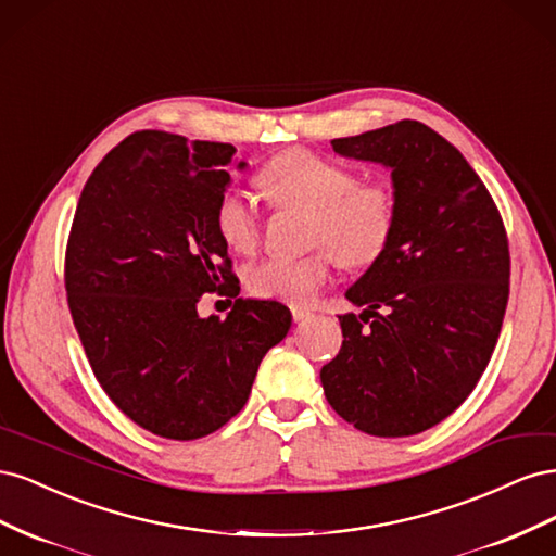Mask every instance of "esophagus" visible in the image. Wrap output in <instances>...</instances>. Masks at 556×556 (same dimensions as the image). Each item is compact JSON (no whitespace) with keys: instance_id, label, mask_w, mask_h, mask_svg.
I'll use <instances>...</instances> for the list:
<instances>
[{"instance_id":"34e87169","label":"esophagus","mask_w":556,"mask_h":556,"mask_svg":"<svg viewBox=\"0 0 556 556\" xmlns=\"http://www.w3.org/2000/svg\"><path fill=\"white\" fill-rule=\"evenodd\" d=\"M292 317H294V323H306V319L311 317V311L308 308H301V306H294L292 308Z\"/></svg>"}]
</instances>
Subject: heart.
<instances>
[{"instance_id":"heart-1","label":"heart","mask_w":556,"mask_h":556,"mask_svg":"<svg viewBox=\"0 0 556 556\" xmlns=\"http://www.w3.org/2000/svg\"><path fill=\"white\" fill-rule=\"evenodd\" d=\"M260 180L274 206L308 213L299 257H268L250 266L248 288L262 299L306 306L331 278L333 251L348 268L374 266L396 231V197L384 182H359L355 169L308 148H290L268 162ZM215 229L233 252L255 250L262 239L257 201L241 188H227L215 204ZM326 248L323 249L321 245Z\"/></svg>"}]
</instances>
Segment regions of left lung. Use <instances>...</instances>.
<instances>
[{
	"label": "left lung",
	"mask_w": 556,
	"mask_h": 556,
	"mask_svg": "<svg viewBox=\"0 0 556 556\" xmlns=\"http://www.w3.org/2000/svg\"><path fill=\"white\" fill-rule=\"evenodd\" d=\"M331 146L390 166L396 231L348 290L366 311L339 315L343 345L319 380L345 422L401 439L443 422L490 364L510 294L508 233L473 166L422 123Z\"/></svg>",
	"instance_id": "1"
}]
</instances>
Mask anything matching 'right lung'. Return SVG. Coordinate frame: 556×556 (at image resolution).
I'll list each match as a JSON object with an SVG mask.
<instances>
[{"instance_id": "obj_1", "label": "right lung", "mask_w": 556, "mask_h": 556, "mask_svg": "<svg viewBox=\"0 0 556 556\" xmlns=\"http://www.w3.org/2000/svg\"><path fill=\"white\" fill-rule=\"evenodd\" d=\"M233 153L169 131L129 134L94 166L66 241V301L97 382L169 441L225 427L292 325L278 301L238 299L225 320L195 313L201 293L241 290L213 220Z\"/></svg>"}]
</instances>
